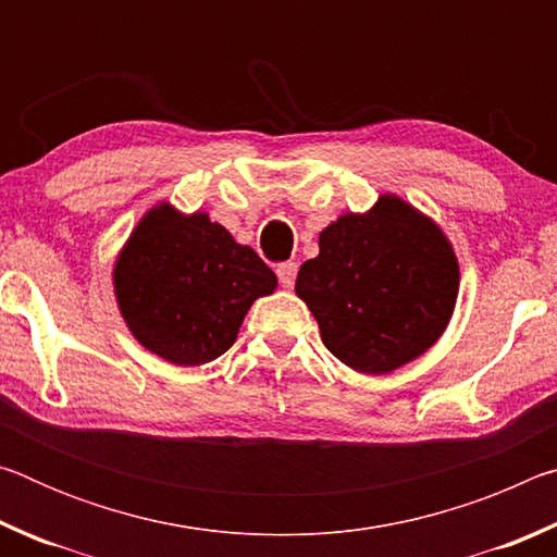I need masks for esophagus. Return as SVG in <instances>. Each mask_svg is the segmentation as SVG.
Segmentation results:
<instances>
[{
    "instance_id": "esophagus-1",
    "label": "esophagus",
    "mask_w": 557,
    "mask_h": 557,
    "mask_svg": "<svg viewBox=\"0 0 557 557\" xmlns=\"http://www.w3.org/2000/svg\"><path fill=\"white\" fill-rule=\"evenodd\" d=\"M277 277H280V285L289 289L295 285V277H297V262H285V265H280Z\"/></svg>"
}]
</instances>
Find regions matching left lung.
Returning <instances> with one entry per match:
<instances>
[{"instance_id":"obj_1","label":"left lung","mask_w":557,"mask_h":557,"mask_svg":"<svg viewBox=\"0 0 557 557\" xmlns=\"http://www.w3.org/2000/svg\"><path fill=\"white\" fill-rule=\"evenodd\" d=\"M295 292L338 361L385 375L445 334L459 262L430 215L383 194L366 213L338 215L319 233V256L299 268Z\"/></svg>"}]
</instances>
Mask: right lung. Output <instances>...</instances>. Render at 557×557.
I'll return each mask as SVG.
<instances>
[{"label":"right lung","instance_id":"1","mask_svg":"<svg viewBox=\"0 0 557 557\" xmlns=\"http://www.w3.org/2000/svg\"><path fill=\"white\" fill-rule=\"evenodd\" d=\"M112 285L122 319L147 351L201 366L228 351L252 301L272 295L277 277L209 213L162 201L122 245Z\"/></svg>","mask_w":557,"mask_h":557}]
</instances>
